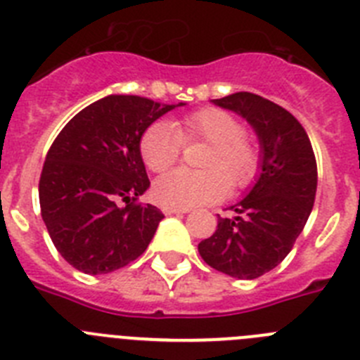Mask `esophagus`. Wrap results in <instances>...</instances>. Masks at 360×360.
<instances>
[{"mask_svg":"<svg viewBox=\"0 0 360 360\" xmlns=\"http://www.w3.org/2000/svg\"><path fill=\"white\" fill-rule=\"evenodd\" d=\"M162 211H164V214L171 216V214H180V212H187V211H189V209H178V207H167V205H165V207H164V209H162Z\"/></svg>","mask_w":360,"mask_h":360,"instance_id":"obj_1","label":"esophagus"}]
</instances>
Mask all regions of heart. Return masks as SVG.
<instances>
[{"instance_id": "obj_1", "label": "heart", "mask_w": 360, "mask_h": 360, "mask_svg": "<svg viewBox=\"0 0 360 360\" xmlns=\"http://www.w3.org/2000/svg\"><path fill=\"white\" fill-rule=\"evenodd\" d=\"M184 142H205L198 165L202 169H176L155 184L162 205L189 209L224 198L229 189H247L262 173V148L245 135L243 124L219 108H202L184 117L176 128L151 124L141 136V157L153 173H164L182 155Z\"/></svg>"}]
</instances>
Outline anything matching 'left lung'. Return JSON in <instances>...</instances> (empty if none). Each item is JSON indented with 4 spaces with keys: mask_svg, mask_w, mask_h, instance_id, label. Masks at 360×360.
Instances as JSON below:
<instances>
[{
    "mask_svg": "<svg viewBox=\"0 0 360 360\" xmlns=\"http://www.w3.org/2000/svg\"><path fill=\"white\" fill-rule=\"evenodd\" d=\"M214 104L236 111L256 129L263 148L262 174L234 211L219 218L198 252L212 269L238 279H256L287 257L307 225L317 191V162L310 139L290 111L249 91Z\"/></svg>",
    "mask_w": 360,
    "mask_h": 360,
    "instance_id": "1",
    "label": "left lung"
}]
</instances>
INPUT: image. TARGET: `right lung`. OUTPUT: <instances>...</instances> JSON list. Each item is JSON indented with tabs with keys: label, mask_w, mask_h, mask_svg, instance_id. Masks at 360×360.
Instances as JSON below:
<instances>
[{
	"label": "right lung",
	"mask_w": 360,
	"mask_h": 360,
	"mask_svg": "<svg viewBox=\"0 0 360 360\" xmlns=\"http://www.w3.org/2000/svg\"><path fill=\"white\" fill-rule=\"evenodd\" d=\"M173 108L136 95H110L79 111L52 142L39 178L41 216L73 269L108 274L148 249L164 214L136 203L149 187L139 144ZM119 201L127 205L119 208Z\"/></svg>",
	"instance_id": "right-lung-1"
}]
</instances>
